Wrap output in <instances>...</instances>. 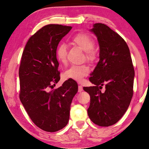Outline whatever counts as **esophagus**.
I'll list each match as a JSON object with an SVG mask.
<instances>
[{"instance_id": "esophagus-1", "label": "esophagus", "mask_w": 149, "mask_h": 149, "mask_svg": "<svg viewBox=\"0 0 149 149\" xmlns=\"http://www.w3.org/2000/svg\"><path fill=\"white\" fill-rule=\"evenodd\" d=\"M83 91V87L81 86H79V89H78V92H81Z\"/></svg>"}]
</instances>
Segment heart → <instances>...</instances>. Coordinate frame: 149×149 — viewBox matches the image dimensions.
Wrapping results in <instances>:
<instances>
[{"label":"heart","instance_id":"obj_1","mask_svg":"<svg viewBox=\"0 0 149 149\" xmlns=\"http://www.w3.org/2000/svg\"><path fill=\"white\" fill-rule=\"evenodd\" d=\"M72 41L86 53V59L89 61H93L96 55L93 49L95 46V42L90 35L86 33H79L72 38ZM56 58L61 63L66 61L67 46L64 43H60L57 46L55 51ZM89 68L86 65H72L68 68L63 73V77L65 79H72L77 81H81L83 78L88 75Z\"/></svg>","mask_w":149,"mask_h":149}]
</instances>
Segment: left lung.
<instances>
[{
  "label": "left lung",
  "instance_id": "obj_1",
  "mask_svg": "<svg viewBox=\"0 0 149 149\" xmlns=\"http://www.w3.org/2000/svg\"><path fill=\"white\" fill-rule=\"evenodd\" d=\"M99 44V61L84 87L90 96L88 116L100 127L114 125L128 109L134 94L135 72L126 42L107 25L96 23L91 30ZM104 88V91L101 90Z\"/></svg>",
  "mask_w": 149,
  "mask_h": 149
}]
</instances>
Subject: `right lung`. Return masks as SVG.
<instances>
[{
	"label": "right lung",
	"instance_id": "add662e5",
	"mask_svg": "<svg viewBox=\"0 0 149 149\" xmlns=\"http://www.w3.org/2000/svg\"><path fill=\"white\" fill-rule=\"evenodd\" d=\"M71 29L61 24L40 29L28 40L19 68L21 103L34 124L48 132L66 126L72 98L78 91L72 79L50 90L60 79L56 49Z\"/></svg>",
	"mask_w": 149,
	"mask_h": 149
}]
</instances>
